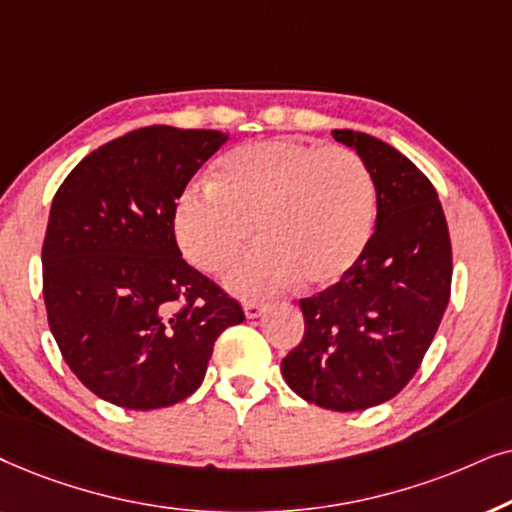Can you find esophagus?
<instances>
[{
  "mask_svg": "<svg viewBox=\"0 0 512 512\" xmlns=\"http://www.w3.org/2000/svg\"><path fill=\"white\" fill-rule=\"evenodd\" d=\"M267 309H269V306L262 304V302H243V311H245V316H248V318H260Z\"/></svg>",
  "mask_w": 512,
  "mask_h": 512,
  "instance_id": "34e87169",
  "label": "esophagus"
}]
</instances>
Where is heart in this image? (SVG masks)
Returning <instances> with one entry per match:
<instances>
[{
	"instance_id": "obj_1",
	"label": "heart",
	"mask_w": 512,
	"mask_h": 512,
	"mask_svg": "<svg viewBox=\"0 0 512 512\" xmlns=\"http://www.w3.org/2000/svg\"><path fill=\"white\" fill-rule=\"evenodd\" d=\"M374 224L377 185L367 163L349 147L292 140L231 149L213 182L185 189L175 206L177 243L208 274H224L255 231L262 245L229 276L241 295H276L299 278L309 288L342 281Z\"/></svg>"
}]
</instances>
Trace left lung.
I'll return each instance as SVG.
<instances>
[{"mask_svg":"<svg viewBox=\"0 0 512 512\" xmlns=\"http://www.w3.org/2000/svg\"><path fill=\"white\" fill-rule=\"evenodd\" d=\"M332 138L370 168L377 224L342 281L299 299L304 337L281 372L306 403L356 412L391 400L419 370L449 302L452 243L438 192L407 156L349 128Z\"/></svg>","mask_w":512,"mask_h":512,"instance_id":"8db88e82","label":"left lung"}]
</instances>
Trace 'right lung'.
<instances>
[{
	"mask_svg": "<svg viewBox=\"0 0 512 512\" xmlns=\"http://www.w3.org/2000/svg\"><path fill=\"white\" fill-rule=\"evenodd\" d=\"M227 138L138 128L81 159L53 196L42 248L49 327L70 370L107 403L185 400L215 339L245 320L175 241V201Z\"/></svg>",
	"mask_w": 512,
	"mask_h": 512,
	"instance_id": "add662e5",
	"label": "right lung"
}]
</instances>
